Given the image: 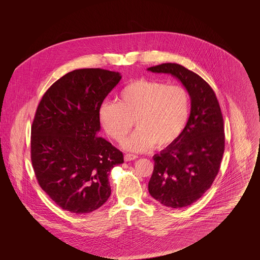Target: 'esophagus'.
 I'll return each instance as SVG.
<instances>
[{
  "label": "esophagus",
  "instance_id": "esophagus-1",
  "mask_svg": "<svg viewBox=\"0 0 260 260\" xmlns=\"http://www.w3.org/2000/svg\"><path fill=\"white\" fill-rule=\"evenodd\" d=\"M137 159V156L136 155H133V154H125L124 155V161H134Z\"/></svg>",
  "mask_w": 260,
  "mask_h": 260
}]
</instances>
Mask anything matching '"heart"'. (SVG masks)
Wrapping results in <instances>:
<instances>
[{"instance_id":"heart-1","label":"heart","mask_w":260,"mask_h":260,"mask_svg":"<svg viewBox=\"0 0 260 260\" xmlns=\"http://www.w3.org/2000/svg\"><path fill=\"white\" fill-rule=\"evenodd\" d=\"M190 114V98L183 87L138 79L120 91L118 103L105 101L99 110V122L105 133L122 141L127 151L145 152L155 145L164 149L172 145L182 134Z\"/></svg>"}]
</instances>
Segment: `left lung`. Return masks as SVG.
<instances>
[{
  "label": "left lung",
  "mask_w": 260,
  "mask_h": 260,
  "mask_svg": "<svg viewBox=\"0 0 260 260\" xmlns=\"http://www.w3.org/2000/svg\"><path fill=\"white\" fill-rule=\"evenodd\" d=\"M147 70L172 75L191 99L190 116L182 134L153 157L155 166L148 184L150 195L161 205L184 208L210 189L219 171L225 146L220 106L210 85L182 65L162 63Z\"/></svg>",
  "instance_id": "1"
}]
</instances>
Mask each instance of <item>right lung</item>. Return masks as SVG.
I'll return each instance as SVG.
<instances>
[{"label": "right lung", "mask_w": 260, "mask_h": 260, "mask_svg": "<svg viewBox=\"0 0 260 260\" xmlns=\"http://www.w3.org/2000/svg\"><path fill=\"white\" fill-rule=\"evenodd\" d=\"M99 68L64 75L46 91L31 127V161L42 189L62 210L88 213L111 195L108 175L123 153L103 137L99 110L121 81Z\"/></svg>", "instance_id": "add662e5"}]
</instances>
